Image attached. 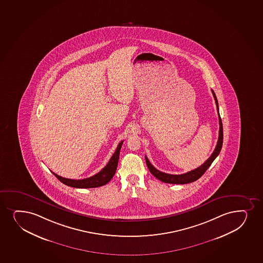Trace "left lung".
Returning a JSON list of instances; mask_svg holds the SVG:
<instances>
[{
    "mask_svg": "<svg viewBox=\"0 0 263 263\" xmlns=\"http://www.w3.org/2000/svg\"><path fill=\"white\" fill-rule=\"evenodd\" d=\"M212 94H213L214 99L216 101V108H217V114H218V119H219V136H218V141L216 143V148L214 151L213 153L211 154L210 158H208L205 163L201 164V166L198 167L195 170L190 171L187 173H184V174H168V173H162L158 169H156L151 162L148 161L147 157H145L146 164L148 166L149 172L153 174V176L156 177L157 179L161 180L162 182L169 183V184H187V183L194 182L198 179H200L204 173L208 170V168L213 163V161L216 159V157L219 155L221 152V148L222 146V139H223V133H222V124L221 121V117L219 115V108H218V102L216 99V94L212 90Z\"/></svg>",
    "mask_w": 263,
    "mask_h": 263,
    "instance_id": "obj_1",
    "label": "left lung"
}]
</instances>
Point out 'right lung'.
I'll list each match as a JSON object with an SVG mask.
<instances>
[{"instance_id":"obj_1","label":"right lung","mask_w":263,"mask_h":263,"mask_svg":"<svg viewBox=\"0 0 263 263\" xmlns=\"http://www.w3.org/2000/svg\"><path fill=\"white\" fill-rule=\"evenodd\" d=\"M123 143V141H121L117 148L115 151L114 155L111 156V158L109 160L108 164H106L102 170L99 173H97L95 175L87 178L84 179H66L63 177L57 175L56 173H53V175L59 179L61 182L72 186V187H77V189H92V187H99L101 185H105L112 179V177L115 174L116 169H117L118 162H119V157H120V152H121V145Z\"/></svg>"}]
</instances>
